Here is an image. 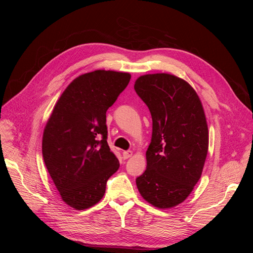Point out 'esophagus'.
I'll return each instance as SVG.
<instances>
[{
  "instance_id": "esophagus-1",
  "label": "esophagus",
  "mask_w": 253,
  "mask_h": 253,
  "mask_svg": "<svg viewBox=\"0 0 253 253\" xmlns=\"http://www.w3.org/2000/svg\"><path fill=\"white\" fill-rule=\"evenodd\" d=\"M132 155H133V152L132 151H125L124 152V158L125 159H127L129 157H132Z\"/></svg>"
}]
</instances>
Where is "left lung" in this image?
Returning a JSON list of instances; mask_svg holds the SVG:
<instances>
[{
  "mask_svg": "<svg viewBox=\"0 0 253 253\" xmlns=\"http://www.w3.org/2000/svg\"><path fill=\"white\" fill-rule=\"evenodd\" d=\"M134 88L153 121L147 169L136 185L151 205L172 208L186 200L202 176L209 145L203 105L188 82L170 74L140 76Z\"/></svg>",
  "mask_w": 253,
  "mask_h": 253,
  "instance_id": "obj_1",
  "label": "left lung"
}]
</instances>
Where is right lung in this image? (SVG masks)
<instances>
[{
	"label": "right lung",
	"mask_w": 253,
	"mask_h": 253,
	"mask_svg": "<svg viewBox=\"0 0 253 253\" xmlns=\"http://www.w3.org/2000/svg\"><path fill=\"white\" fill-rule=\"evenodd\" d=\"M131 79L128 73L99 70L76 78L45 126L42 154L63 202L76 210L96 205L119 169L108 141L106 111Z\"/></svg>",
	"instance_id": "right-lung-1"
}]
</instances>
